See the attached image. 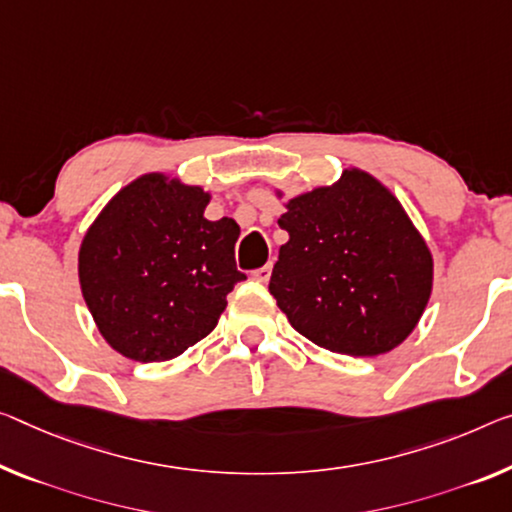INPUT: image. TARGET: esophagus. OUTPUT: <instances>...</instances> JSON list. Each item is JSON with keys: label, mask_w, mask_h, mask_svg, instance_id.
<instances>
[{"label": "esophagus", "mask_w": 512, "mask_h": 512, "mask_svg": "<svg viewBox=\"0 0 512 512\" xmlns=\"http://www.w3.org/2000/svg\"><path fill=\"white\" fill-rule=\"evenodd\" d=\"M251 277H254L258 283H267V281H270V277H272V267L270 265L258 267V270L251 272Z\"/></svg>", "instance_id": "1"}]
</instances>
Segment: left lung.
Listing matches in <instances>:
<instances>
[{
  "mask_svg": "<svg viewBox=\"0 0 512 512\" xmlns=\"http://www.w3.org/2000/svg\"><path fill=\"white\" fill-rule=\"evenodd\" d=\"M279 226L288 242L270 293L297 332L350 357L384 355L412 334L432 293V254L380 180L345 169L290 199Z\"/></svg>",
  "mask_w": 512,
  "mask_h": 512,
  "instance_id": "left-lung-1",
  "label": "left lung"
}]
</instances>
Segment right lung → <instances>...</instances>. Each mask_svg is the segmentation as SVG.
Wrapping results in <instances>:
<instances>
[{
  "instance_id": "right-lung-1",
  "label": "right lung",
  "mask_w": 512,
  "mask_h": 512,
  "mask_svg": "<svg viewBox=\"0 0 512 512\" xmlns=\"http://www.w3.org/2000/svg\"><path fill=\"white\" fill-rule=\"evenodd\" d=\"M210 194L144 174L114 196L86 231L77 272L105 341L151 364L199 343L247 277L235 267L240 226L203 217Z\"/></svg>"
}]
</instances>
